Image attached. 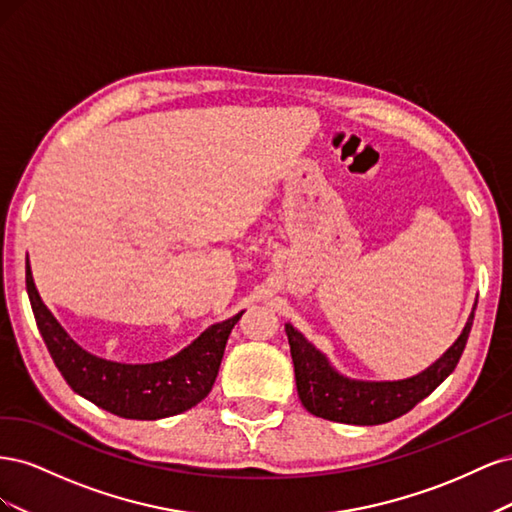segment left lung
<instances>
[{"instance_id": "8db88e82", "label": "left lung", "mask_w": 512, "mask_h": 512, "mask_svg": "<svg viewBox=\"0 0 512 512\" xmlns=\"http://www.w3.org/2000/svg\"><path fill=\"white\" fill-rule=\"evenodd\" d=\"M476 309V305H474ZM470 314L457 342L423 374L397 382H359L339 376L307 339L286 324V335L294 363V380L301 404L314 416L348 425H382L410 412L418 401L431 395L453 374L472 331Z\"/></svg>"}]
</instances>
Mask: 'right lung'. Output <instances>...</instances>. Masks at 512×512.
I'll return each mask as SVG.
<instances>
[{"mask_svg":"<svg viewBox=\"0 0 512 512\" xmlns=\"http://www.w3.org/2000/svg\"><path fill=\"white\" fill-rule=\"evenodd\" d=\"M25 282L38 331L70 389L98 408L134 421H156L200 404L218 378L228 335L243 316L241 312L211 324L173 359L149 365H123L98 359L72 342V337L42 303L29 267Z\"/></svg>","mask_w":512,"mask_h":512,"instance_id":"1","label":"right lung"}]
</instances>
